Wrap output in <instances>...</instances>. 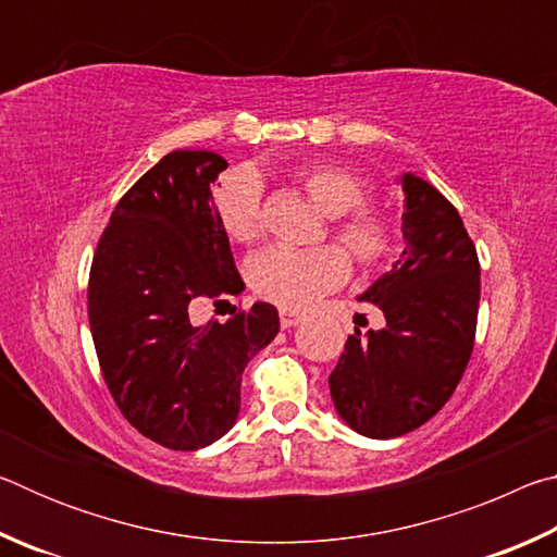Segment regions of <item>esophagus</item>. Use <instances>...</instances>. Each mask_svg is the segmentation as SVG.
<instances>
[{"label":"esophagus","instance_id":"esophagus-1","mask_svg":"<svg viewBox=\"0 0 557 557\" xmlns=\"http://www.w3.org/2000/svg\"><path fill=\"white\" fill-rule=\"evenodd\" d=\"M280 324H282V329L297 326V324H301V314L289 312V309H282V312H280Z\"/></svg>","mask_w":557,"mask_h":557}]
</instances>
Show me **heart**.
<instances>
[{
  "label": "heart",
  "instance_id": "b5f03b06",
  "mask_svg": "<svg viewBox=\"0 0 557 557\" xmlns=\"http://www.w3.org/2000/svg\"><path fill=\"white\" fill-rule=\"evenodd\" d=\"M309 199L326 215L336 219V240L363 262L375 265L395 250V225L388 213L369 201V182L344 164H314L301 172ZM215 215L223 233L235 243L258 238L262 225V182L252 169H235L223 176L213 194ZM346 256L334 245L312 250H295L272 245L252 252L245 277L258 297L289 312L309 309L314 301L334 292L348 280Z\"/></svg>",
  "mask_w": 557,
  "mask_h": 557
}]
</instances>
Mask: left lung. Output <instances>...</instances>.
I'll use <instances>...</instances> for the list:
<instances>
[{
  "label": "left lung",
  "mask_w": 557,
  "mask_h": 557,
  "mask_svg": "<svg viewBox=\"0 0 557 557\" xmlns=\"http://www.w3.org/2000/svg\"><path fill=\"white\" fill-rule=\"evenodd\" d=\"M405 248L358 295L383 312L379 332L348 336L329 375L334 408L373 440L408 435L437 414L474 348L479 258L459 213L425 178L400 176Z\"/></svg>",
  "instance_id": "1"
}]
</instances>
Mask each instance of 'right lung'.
I'll return each instance as SVG.
<instances>
[{
	"instance_id": "obj_1",
	"label": "right lung",
	"mask_w": 557,
	"mask_h": 557,
	"mask_svg": "<svg viewBox=\"0 0 557 557\" xmlns=\"http://www.w3.org/2000/svg\"><path fill=\"white\" fill-rule=\"evenodd\" d=\"M225 166L206 149L159 159L115 206L90 268L102 379L129 425L169 449L209 447L235 425L245 366L280 332L268 301L191 322L201 299L245 289L211 194Z\"/></svg>"
}]
</instances>
